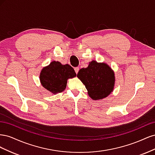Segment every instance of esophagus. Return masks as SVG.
Masks as SVG:
<instances>
[{
    "label": "esophagus",
    "instance_id": "esophagus-1",
    "mask_svg": "<svg viewBox=\"0 0 155 155\" xmlns=\"http://www.w3.org/2000/svg\"><path fill=\"white\" fill-rule=\"evenodd\" d=\"M79 67H76V68H74V70H75V72H76V74H78V72H79Z\"/></svg>",
    "mask_w": 155,
    "mask_h": 155
}]
</instances>
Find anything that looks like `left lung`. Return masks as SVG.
<instances>
[{"mask_svg":"<svg viewBox=\"0 0 155 155\" xmlns=\"http://www.w3.org/2000/svg\"><path fill=\"white\" fill-rule=\"evenodd\" d=\"M77 76L85 85L88 94L93 100H102L113 90L114 74L105 63L92 61L87 68L79 70Z\"/></svg>","mask_w":155,"mask_h":155,"instance_id":"left-lung-1","label":"left lung"}]
</instances>
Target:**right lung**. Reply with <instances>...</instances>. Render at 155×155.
Listing matches in <instances>:
<instances>
[{
	"label": "right lung",
	"mask_w": 155,
	"mask_h": 155,
	"mask_svg": "<svg viewBox=\"0 0 155 155\" xmlns=\"http://www.w3.org/2000/svg\"><path fill=\"white\" fill-rule=\"evenodd\" d=\"M76 76V72L70 65L53 61L42 70L40 80L46 90L56 94L63 92L66 88L67 79Z\"/></svg>",
	"instance_id": "add662e5"
}]
</instances>
